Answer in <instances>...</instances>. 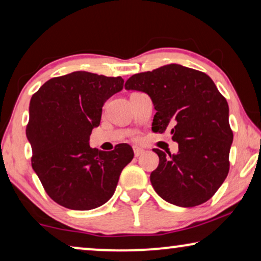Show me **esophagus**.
Returning <instances> with one entry per match:
<instances>
[{
	"instance_id": "esophagus-1",
	"label": "esophagus",
	"mask_w": 261,
	"mask_h": 261,
	"mask_svg": "<svg viewBox=\"0 0 261 261\" xmlns=\"http://www.w3.org/2000/svg\"><path fill=\"white\" fill-rule=\"evenodd\" d=\"M133 151H134V155H135V156H140V155L142 154V153L145 152L144 149L140 148V147H134Z\"/></svg>"
}]
</instances>
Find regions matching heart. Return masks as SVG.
I'll list each match as a JSON object with an SVG mask.
<instances>
[{
  "label": "heart",
  "instance_id": "heart-1",
  "mask_svg": "<svg viewBox=\"0 0 261 261\" xmlns=\"http://www.w3.org/2000/svg\"><path fill=\"white\" fill-rule=\"evenodd\" d=\"M130 139H132V140H134V141H138L139 139H140V137H139L138 133L133 132V133H130Z\"/></svg>",
  "mask_w": 261,
  "mask_h": 261
}]
</instances>
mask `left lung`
<instances>
[{
  "label": "left lung",
  "mask_w": 261,
  "mask_h": 261,
  "mask_svg": "<svg viewBox=\"0 0 261 261\" xmlns=\"http://www.w3.org/2000/svg\"><path fill=\"white\" fill-rule=\"evenodd\" d=\"M124 88L151 96L156 110L153 132L170 130L178 142L176 154L153 149L159 165L149 178L156 194L187 208L212 198L229 172L233 142L227 99L212 78L202 71L170 64L133 74Z\"/></svg>",
  "instance_id": "obj_1"
}]
</instances>
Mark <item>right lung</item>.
<instances>
[{
  "mask_svg": "<svg viewBox=\"0 0 261 261\" xmlns=\"http://www.w3.org/2000/svg\"><path fill=\"white\" fill-rule=\"evenodd\" d=\"M122 88L120 76L76 71L51 78L32 96L26 127L32 167L46 194L59 205L91 210L105 204L115 192L123 167L133 159L127 144L110 152L89 146L103 105Z\"/></svg>",
  "mask_w": 261,
  "mask_h": 261,
  "instance_id": "add662e5",
  "label": "right lung"
}]
</instances>
